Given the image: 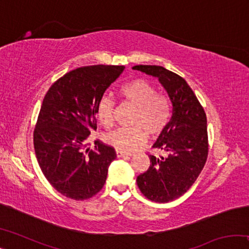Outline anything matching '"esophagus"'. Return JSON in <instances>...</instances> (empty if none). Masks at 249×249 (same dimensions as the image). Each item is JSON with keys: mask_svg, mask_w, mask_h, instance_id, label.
Here are the masks:
<instances>
[{"mask_svg": "<svg viewBox=\"0 0 249 249\" xmlns=\"http://www.w3.org/2000/svg\"><path fill=\"white\" fill-rule=\"evenodd\" d=\"M116 156H117V158H122V157H127V156H130V155L123 153V151H121V150H116Z\"/></svg>", "mask_w": 249, "mask_h": 249, "instance_id": "1", "label": "esophagus"}]
</instances>
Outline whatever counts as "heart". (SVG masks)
Wrapping results in <instances>:
<instances>
[{"mask_svg":"<svg viewBox=\"0 0 249 249\" xmlns=\"http://www.w3.org/2000/svg\"><path fill=\"white\" fill-rule=\"evenodd\" d=\"M120 93L124 101L137 107L132 119L134 126L113 130L105 136V142L117 150L129 153L144 144L147 133L156 136L166 129L172 116V107L168 96L157 93L153 84L142 79L123 84ZM96 115L105 128H111L115 121L114 101L103 96L96 105Z\"/></svg>","mask_w":249,"mask_h":249,"instance_id":"obj_1","label":"heart"}]
</instances>
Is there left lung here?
<instances>
[{
    "label": "left lung",
    "mask_w": 249,
    "mask_h": 249,
    "mask_svg": "<svg viewBox=\"0 0 249 249\" xmlns=\"http://www.w3.org/2000/svg\"><path fill=\"white\" fill-rule=\"evenodd\" d=\"M133 69L158 78L172 103L169 124L153 146L168 155H149V168L136 180L147 199L167 203L184 195L203 169L209 154L206 115L182 77L160 66L140 65Z\"/></svg>",
    "instance_id": "obj_1"
}]
</instances>
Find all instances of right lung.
Returning <instances> with one entry per match:
<instances>
[{
	"label": "right lung",
	"instance_id": "add662e5",
	"mask_svg": "<svg viewBox=\"0 0 249 249\" xmlns=\"http://www.w3.org/2000/svg\"><path fill=\"white\" fill-rule=\"evenodd\" d=\"M124 66H88L69 71L46 93L34 129L37 161L49 183L70 199L82 201L103 188L115 149L99 140L96 105Z\"/></svg>",
	"mask_w": 249,
	"mask_h": 249
}]
</instances>
